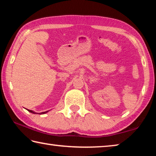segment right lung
Listing matches in <instances>:
<instances>
[{
    "label": "right lung",
    "instance_id": "add662e5",
    "mask_svg": "<svg viewBox=\"0 0 156 156\" xmlns=\"http://www.w3.org/2000/svg\"><path fill=\"white\" fill-rule=\"evenodd\" d=\"M29 112H31V113H35L34 112H33V111H31V110H29V109H27ZM47 112H48V111H47V112H42V113H41V114H44V113H47Z\"/></svg>",
    "mask_w": 156,
    "mask_h": 156
}]
</instances>
